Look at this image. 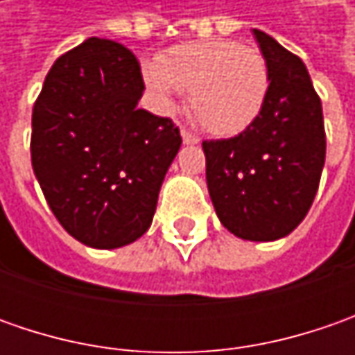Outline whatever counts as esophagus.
Segmentation results:
<instances>
[{
    "instance_id": "obj_1",
    "label": "esophagus",
    "mask_w": 355,
    "mask_h": 355,
    "mask_svg": "<svg viewBox=\"0 0 355 355\" xmlns=\"http://www.w3.org/2000/svg\"><path fill=\"white\" fill-rule=\"evenodd\" d=\"M182 140H184V144H187V146H191V144H199V138L196 136V134H191L189 130L182 128Z\"/></svg>"
}]
</instances>
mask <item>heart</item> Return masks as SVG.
Masks as SVG:
<instances>
[{
  "mask_svg": "<svg viewBox=\"0 0 355 355\" xmlns=\"http://www.w3.org/2000/svg\"><path fill=\"white\" fill-rule=\"evenodd\" d=\"M142 73L146 87L166 110L189 90L191 112L217 136H235L254 124L270 85L261 51L231 39L171 47L162 61L144 62Z\"/></svg>",
  "mask_w": 355,
  "mask_h": 355,
  "instance_id": "b5f03b06",
  "label": "heart"
}]
</instances>
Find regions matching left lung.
I'll return each instance as SVG.
<instances>
[{"label":"left lung","instance_id":"obj_1","mask_svg":"<svg viewBox=\"0 0 355 355\" xmlns=\"http://www.w3.org/2000/svg\"><path fill=\"white\" fill-rule=\"evenodd\" d=\"M268 67L263 112L245 132L205 140V175L215 213L245 241H277L302 223L326 159L322 103L304 62L252 29Z\"/></svg>","mask_w":355,"mask_h":355}]
</instances>
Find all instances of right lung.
<instances>
[{
    "instance_id": "add662e5",
    "label": "right lung",
    "mask_w": 355,
    "mask_h": 355,
    "mask_svg": "<svg viewBox=\"0 0 355 355\" xmlns=\"http://www.w3.org/2000/svg\"><path fill=\"white\" fill-rule=\"evenodd\" d=\"M142 92L128 49L90 37L55 61L33 106L35 178L64 231L92 249L150 229L182 146L170 118L138 108Z\"/></svg>"
}]
</instances>
